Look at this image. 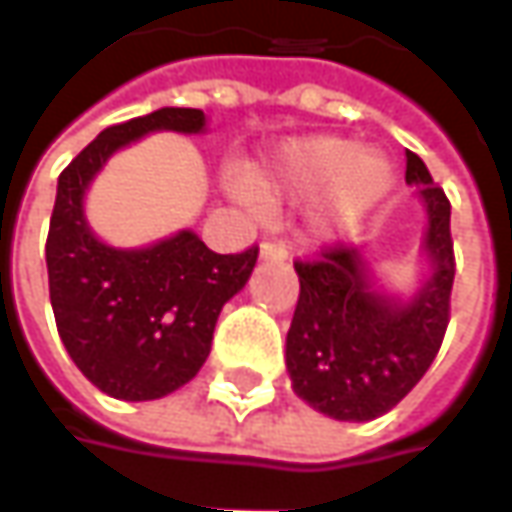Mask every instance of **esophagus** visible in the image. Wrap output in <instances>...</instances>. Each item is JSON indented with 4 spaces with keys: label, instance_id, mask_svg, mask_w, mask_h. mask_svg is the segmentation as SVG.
Returning a JSON list of instances; mask_svg holds the SVG:
<instances>
[{
    "label": "esophagus",
    "instance_id": "obj_1",
    "mask_svg": "<svg viewBox=\"0 0 512 512\" xmlns=\"http://www.w3.org/2000/svg\"><path fill=\"white\" fill-rule=\"evenodd\" d=\"M286 257H289L286 243H272V240L260 243V260H286Z\"/></svg>",
    "mask_w": 512,
    "mask_h": 512
}]
</instances>
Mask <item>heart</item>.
<instances>
[{
  "instance_id": "1",
  "label": "heart",
  "mask_w": 512,
  "mask_h": 512,
  "mask_svg": "<svg viewBox=\"0 0 512 512\" xmlns=\"http://www.w3.org/2000/svg\"><path fill=\"white\" fill-rule=\"evenodd\" d=\"M246 198L274 209L317 198L309 226L314 238L334 240L368 218L394 186V169L377 152L337 135L286 141L246 178Z\"/></svg>"
}]
</instances>
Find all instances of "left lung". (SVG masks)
Here are the masks:
<instances>
[{"instance_id":"8db88e82","label":"left lung","mask_w":512,"mask_h":512,"mask_svg":"<svg viewBox=\"0 0 512 512\" xmlns=\"http://www.w3.org/2000/svg\"><path fill=\"white\" fill-rule=\"evenodd\" d=\"M405 181L416 186L425 215L419 243L425 269L414 291L388 289L365 246L294 263L300 297L286 334V371L297 397L340 422L388 414L425 377L448 328L456 274L450 203L411 150H405Z\"/></svg>"}]
</instances>
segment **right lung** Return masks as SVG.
I'll use <instances>...</instances> for the list:
<instances>
[{"label":"right lung","instance_id":"right-lung-1","mask_svg":"<svg viewBox=\"0 0 512 512\" xmlns=\"http://www.w3.org/2000/svg\"><path fill=\"white\" fill-rule=\"evenodd\" d=\"M150 133H206V115L161 107L107 127L59 175L47 235L50 306L70 360L101 394L161 399L201 371L223 303L238 294L257 249L218 255L192 229L147 246H110L90 229L84 198L115 152Z\"/></svg>","mask_w":512,"mask_h":512}]
</instances>
